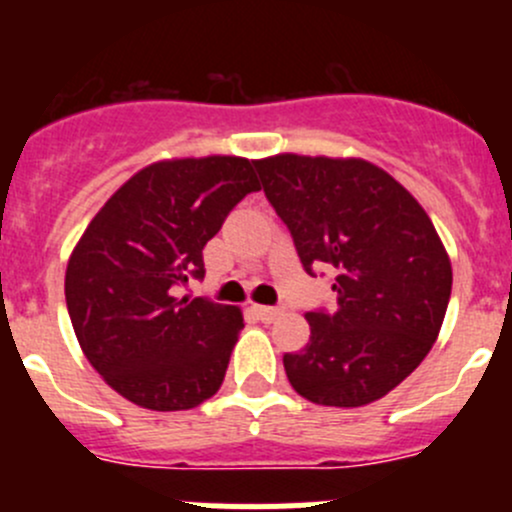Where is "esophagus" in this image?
<instances>
[{
	"mask_svg": "<svg viewBox=\"0 0 512 512\" xmlns=\"http://www.w3.org/2000/svg\"><path fill=\"white\" fill-rule=\"evenodd\" d=\"M252 309H255L257 317H260L262 322H267V324L275 322V319L280 317V307H265V304H255Z\"/></svg>",
	"mask_w": 512,
	"mask_h": 512,
	"instance_id": "1",
	"label": "esophagus"
}]
</instances>
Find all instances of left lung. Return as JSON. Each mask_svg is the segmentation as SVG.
I'll list each match as a JSON object with an SVG mask.
<instances>
[{
    "instance_id": "1",
    "label": "left lung",
    "mask_w": 512,
    "mask_h": 512,
    "mask_svg": "<svg viewBox=\"0 0 512 512\" xmlns=\"http://www.w3.org/2000/svg\"><path fill=\"white\" fill-rule=\"evenodd\" d=\"M304 270L334 267L337 309L307 312L309 342L285 354L292 389L319 406L374 404L426 359L453 270L418 200L364 158L252 160Z\"/></svg>"
}]
</instances>
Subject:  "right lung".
Here are the masks:
<instances>
[{"label": "right lung", "instance_id": "obj_1", "mask_svg": "<svg viewBox=\"0 0 512 512\" xmlns=\"http://www.w3.org/2000/svg\"><path fill=\"white\" fill-rule=\"evenodd\" d=\"M260 190L252 160L165 158L103 203L66 265L81 352L116 394L148 411H188L218 394L245 327L242 309L178 297L203 277V247Z\"/></svg>", "mask_w": 512, "mask_h": 512}]
</instances>
